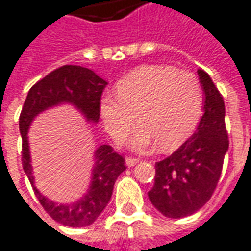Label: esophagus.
Returning <instances> with one entry per match:
<instances>
[{
  "instance_id": "34e87169",
  "label": "esophagus",
  "mask_w": 251,
  "mask_h": 251,
  "mask_svg": "<svg viewBox=\"0 0 251 251\" xmlns=\"http://www.w3.org/2000/svg\"><path fill=\"white\" fill-rule=\"evenodd\" d=\"M125 162H126V166L131 168V166H134V165H137V163H138V159L134 158V157H126Z\"/></svg>"
}]
</instances>
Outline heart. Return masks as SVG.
Wrapping results in <instances>:
<instances>
[{"instance_id":"b5f03b06","label":"heart","mask_w":251,"mask_h":251,"mask_svg":"<svg viewBox=\"0 0 251 251\" xmlns=\"http://www.w3.org/2000/svg\"><path fill=\"white\" fill-rule=\"evenodd\" d=\"M117 93L101 98L102 121L107 133L121 141L134 127L137 116L142 127L133 140L135 149L155 141L161 149H176L189 138L201 117V82L189 70L142 66L120 81Z\"/></svg>"}]
</instances>
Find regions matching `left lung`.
Segmentation results:
<instances>
[{"label":"left lung","instance_id":"1","mask_svg":"<svg viewBox=\"0 0 251 251\" xmlns=\"http://www.w3.org/2000/svg\"><path fill=\"white\" fill-rule=\"evenodd\" d=\"M203 89V116L196 133L168 158L155 163L150 202L168 218L194 214L209 201L220 181L229 137L224 97L210 75L198 69Z\"/></svg>","mask_w":251,"mask_h":251}]
</instances>
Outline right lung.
<instances>
[{"instance_id":"add662e5","label":"right lung","mask_w":251,"mask_h":251,"mask_svg":"<svg viewBox=\"0 0 251 251\" xmlns=\"http://www.w3.org/2000/svg\"><path fill=\"white\" fill-rule=\"evenodd\" d=\"M106 85V81L90 69L64 65L31 86L20 114L24 172L46 213L65 226L83 227L97 220L110 201L116 179L126 169L125 158L116 153L110 145H101L94 153V166L88 193L73 203H57L42 196L34 185L27 141L29 126L41 111L59 103H72L86 117V120L98 122L101 96Z\"/></svg>"}]
</instances>
